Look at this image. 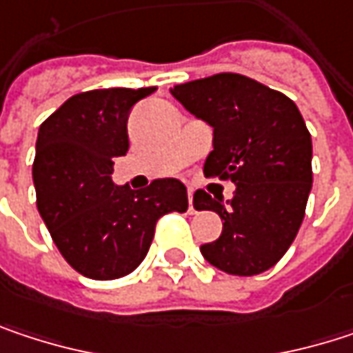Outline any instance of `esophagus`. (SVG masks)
I'll use <instances>...</instances> for the list:
<instances>
[{
	"label": "esophagus",
	"instance_id": "1",
	"mask_svg": "<svg viewBox=\"0 0 353 353\" xmlns=\"http://www.w3.org/2000/svg\"><path fill=\"white\" fill-rule=\"evenodd\" d=\"M188 200H190V206H188V210H190V214H194V212H196V208H194V192H192V190L188 192Z\"/></svg>",
	"mask_w": 353,
	"mask_h": 353
}]
</instances>
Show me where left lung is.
Masks as SVG:
<instances>
[{"label":"left lung","instance_id":"1","mask_svg":"<svg viewBox=\"0 0 353 353\" xmlns=\"http://www.w3.org/2000/svg\"><path fill=\"white\" fill-rule=\"evenodd\" d=\"M172 96L212 126L204 176L231 179V200L194 194L196 210L223 221L204 259L233 276H255L280 261L305 219L313 185L311 132L284 94L239 73H219L176 85Z\"/></svg>","mask_w":353,"mask_h":353}]
</instances>
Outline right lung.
<instances>
[{"label":"right lung","instance_id":"1","mask_svg":"<svg viewBox=\"0 0 353 353\" xmlns=\"http://www.w3.org/2000/svg\"><path fill=\"white\" fill-rule=\"evenodd\" d=\"M155 88L92 90L69 98L38 128L32 179L38 212L67 263L92 280H116L145 259L157 221L188 210L185 185L153 179L114 185L112 165L128 151L130 108Z\"/></svg>","mask_w":353,"mask_h":353}]
</instances>
